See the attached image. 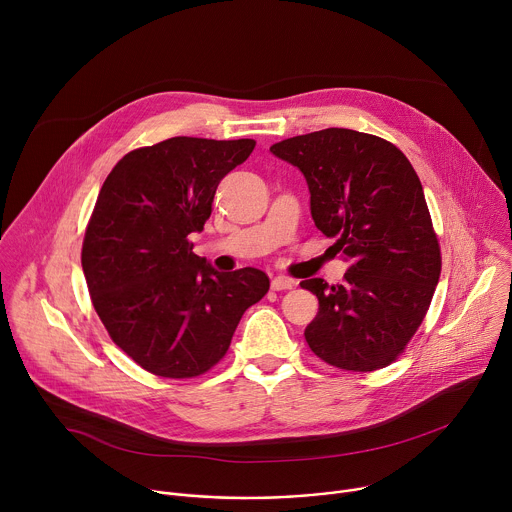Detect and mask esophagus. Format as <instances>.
<instances>
[{
    "instance_id": "esophagus-1",
    "label": "esophagus",
    "mask_w": 512,
    "mask_h": 512,
    "mask_svg": "<svg viewBox=\"0 0 512 512\" xmlns=\"http://www.w3.org/2000/svg\"><path fill=\"white\" fill-rule=\"evenodd\" d=\"M291 287H294V279H289V277H285V275H275V277L271 279V289H275V291L291 289Z\"/></svg>"
}]
</instances>
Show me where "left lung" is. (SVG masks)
Instances as JSON below:
<instances>
[{"instance_id":"left-lung-1","label":"left lung","mask_w":512,"mask_h":512,"mask_svg":"<svg viewBox=\"0 0 512 512\" xmlns=\"http://www.w3.org/2000/svg\"><path fill=\"white\" fill-rule=\"evenodd\" d=\"M269 150L304 174L314 225L350 263L342 283H300L320 304L304 332L312 352L344 371L387 367L423 322L442 271L413 166L393 143L342 127Z\"/></svg>"}]
</instances>
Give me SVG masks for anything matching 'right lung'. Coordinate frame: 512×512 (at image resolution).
<instances>
[{"label":"right lung","mask_w":512,"mask_h":512,"mask_svg":"<svg viewBox=\"0 0 512 512\" xmlns=\"http://www.w3.org/2000/svg\"><path fill=\"white\" fill-rule=\"evenodd\" d=\"M253 148V139L170 137L123 156L99 192L81 257L89 294L113 342L158 377L214 367L267 294L261 269L221 273L188 241Z\"/></svg>","instance_id":"obj_1"}]
</instances>
